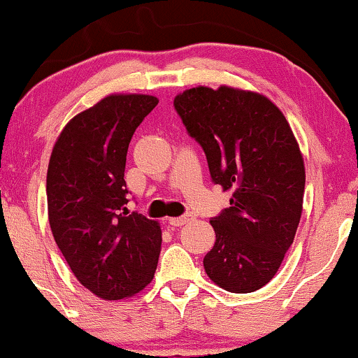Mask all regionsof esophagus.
I'll use <instances>...</instances> for the list:
<instances>
[{"label":"esophagus","instance_id":"esophagus-1","mask_svg":"<svg viewBox=\"0 0 358 358\" xmlns=\"http://www.w3.org/2000/svg\"><path fill=\"white\" fill-rule=\"evenodd\" d=\"M190 220H192V215H184V217H174V218H169L168 223L171 227H184L185 223H189Z\"/></svg>","mask_w":358,"mask_h":358}]
</instances>
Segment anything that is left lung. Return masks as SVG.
Wrapping results in <instances>:
<instances>
[{"label": "left lung", "mask_w": 358, "mask_h": 358, "mask_svg": "<svg viewBox=\"0 0 358 358\" xmlns=\"http://www.w3.org/2000/svg\"><path fill=\"white\" fill-rule=\"evenodd\" d=\"M185 129L207 156L231 207L210 220L215 246L203 259L215 285L251 293L275 275L303 212L305 161L285 115L256 91L197 86L174 97Z\"/></svg>", "instance_id": "1"}]
</instances>
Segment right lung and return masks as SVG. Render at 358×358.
<instances>
[{"label": "right lung", "mask_w": 358, "mask_h": 358, "mask_svg": "<svg viewBox=\"0 0 358 358\" xmlns=\"http://www.w3.org/2000/svg\"><path fill=\"white\" fill-rule=\"evenodd\" d=\"M150 94H109L58 135L47 169L48 223L78 282L102 300H124L153 280L161 227L129 213L125 161L136 127L155 109Z\"/></svg>", "instance_id": "right-lung-1"}]
</instances>
